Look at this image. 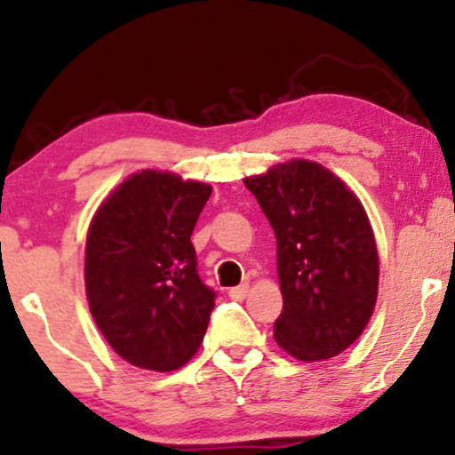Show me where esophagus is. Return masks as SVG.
<instances>
[{
    "instance_id": "obj_1",
    "label": "esophagus",
    "mask_w": 455,
    "mask_h": 455,
    "mask_svg": "<svg viewBox=\"0 0 455 455\" xmlns=\"http://www.w3.org/2000/svg\"><path fill=\"white\" fill-rule=\"evenodd\" d=\"M247 293H250V283H243V284H239V287H233L231 291H228V298L235 301H241L247 298Z\"/></svg>"
}]
</instances>
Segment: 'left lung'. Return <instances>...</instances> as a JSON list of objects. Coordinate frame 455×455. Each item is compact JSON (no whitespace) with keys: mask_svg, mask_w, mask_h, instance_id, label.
Returning <instances> with one entry per match:
<instances>
[{"mask_svg":"<svg viewBox=\"0 0 455 455\" xmlns=\"http://www.w3.org/2000/svg\"><path fill=\"white\" fill-rule=\"evenodd\" d=\"M243 183L276 235V343L301 362L339 355L377 304V241L360 199L310 160L284 162Z\"/></svg>","mask_w":455,"mask_h":455,"instance_id":"obj_1","label":"left lung"}]
</instances>
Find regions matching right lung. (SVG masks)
<instances>
[{
	"instance_id": "obj_1",
	"label": "right lung",
	"mask_w": 455,
	"mask_h": 455,
	"mask_svg": "<svg viewBox=\"0 0 455 455\" xmlns=\"http://www.w3.org/2000/svg\"><path fill=\"white\" fill-rule=\"evenodd\" d=\"M212 187L172 172L131 174L100 205L84 245L89 310L129 364L185 366L208 329L216 293L197 275L191 233Z\"/></svg>"
}]
</instances>
